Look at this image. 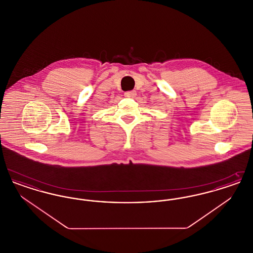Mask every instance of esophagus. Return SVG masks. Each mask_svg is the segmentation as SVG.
Instances as JSON below:
<instances>
[{
    "label": "esophagus",
    "instance_id": "34e87169",
    "mask_svg": "<svg viewBox=\"0 0 253 253\" xmlns=\"http://www.w3.org/2000/svg\"><path fill=\"white\" fill-rule=\"evenodd\" d=\"M124 96L126 97H134L136 96V91L132 90V91H128V92H125L124 93Z\"/></svg>",
    "mask_w": 253,
    "mask_h": 253
}]
</instances>
